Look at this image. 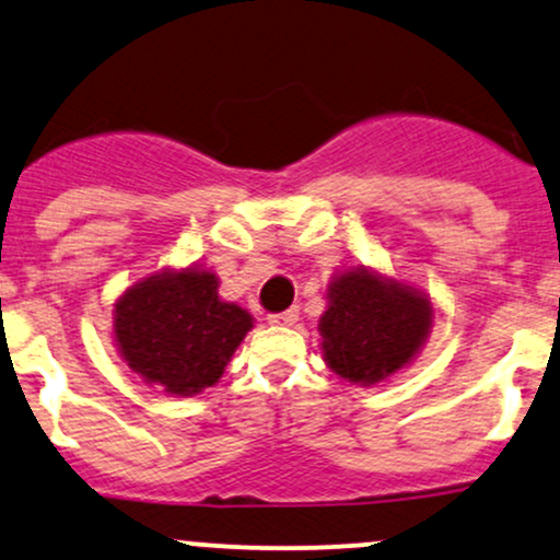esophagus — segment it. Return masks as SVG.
Masks as SVG:
<instances>
[{"mask_svg": "<svg viewBox=\"0 0 560 560\" xmlns=\"http://www.w3.org/2000/svg\"><path fill=\"white\" fill-rule=\"evenodd\" d=\"M298 318H300L298 307H289V311H284V313H271V316H268V324H273V326H294V324H298Z\"/></svg>", "mask_w": 560, "mask_h": 560, "instance_id": "esophagus-1", "label": "esophagus"}]
</instances>
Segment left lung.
<instances>
[{"instance_id":"1","label":"left lung","mask_w":560,"mask_h":560,"mask_svg":"<svg viewBox=\"0 0 560 560\" xmlns=\"http://www.w3.org/2000/svg\"><path fill=\"white\" fill-rule=\"evenodd\" d=\"M329 307L318 320L324 361L352 384H378L408 365L432 329V302L423 292L352 268L331 281Z\"/></svg>"}]
</instances>
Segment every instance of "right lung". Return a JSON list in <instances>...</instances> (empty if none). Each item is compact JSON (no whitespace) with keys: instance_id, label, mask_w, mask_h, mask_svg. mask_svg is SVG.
<instances>
[{"instance_id":"add662e5","label":"right lung","mask_w":560,"mask_h":560,"mask_svg":"<svg viewBox=\"0 0 560 560\" xmlns=\"http://www.w3.org/2000/svg\"><path fill=\"white\" fill-rule=\"evenodd\" d=\"M120 358L147 384L191 397L221 378L253 316L218 298V276L202 268L147 276L115 302Z\"/></svg>"}]
</instances>
